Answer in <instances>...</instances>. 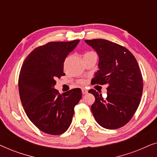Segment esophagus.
I'll list each match as a JSON object with an SVG mask.
<instances>
[{
    "label": "esophagus",
    "mask_w": 157,
    "mask_h": 157,
    "mask_svg": "<svg viewBox=\"0 0 157 157\" xmlns=\"http://www.w3.org/2000/svg\"><path fill=\"white\" fill-rule=\"evenodd\" d=\"M81 91H82L83 94H86L88 93V90L86 89H81Z\"/></svg>",
    "instance_id": "34e87169"
}]
</instances>
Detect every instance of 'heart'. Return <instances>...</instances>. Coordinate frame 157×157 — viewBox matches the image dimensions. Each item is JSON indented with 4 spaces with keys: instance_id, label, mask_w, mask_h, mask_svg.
Segmentation results:
<instances>
[{
    "instance_id": "1",
    "label": "heart",
    "mask_w": 157,
    "mask_h": 157,
    "mask_svg": "<svg viewBox=\"0 0 157 157\" xmlns=\"http://www.w3.org/2000/svg\"><path fill=\"white\" fill-rule=\"evenodd\" d=\"M91 56H94L97 58V54H96L94 51H86L83 55V58L91 57ZM86 83V81L85 79H80V80L78 81V83H80L81 85H84Z\"/></svg>"
}]
</instances>
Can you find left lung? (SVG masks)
<instances>
[{"instance_id":"1","label":"left lung","mask_w":157,"mask_h":157,"mask_svg":"<svg viewBox=\"0 0 157 157\" xmlns=\"http://www.w3.org/2000/svg\"><path fill=\"white\" fill-rule=\"evenodd\" d=\"M99 56V70L94 84H107V96L96 90L91 111L97 123L108 129H117L132 119L140 104L143 78L134 55L125 47L104 39L85 40Z\"/></svg>"}]
</instances>
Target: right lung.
Here are the masks:
<instances>
[{"label":"right lung","instance_id":"obj_1","mask_svg":"<svg viewBox=\"0 0 157 157\" xmlns=\"http://www.w3.org/2000/svg\"><path fill=\"white\" fill-rule=\"evenodd\" d=\"M79 40L49 42L32 51L21 67L18 78L21 101L27 117L41 132L60 135L69 127L74 107L81 98V89L63 95L54 89L56 79L65 75L63 62Z\"/></svg>","mask_w":157,"mask_h":157}]
</instances>
